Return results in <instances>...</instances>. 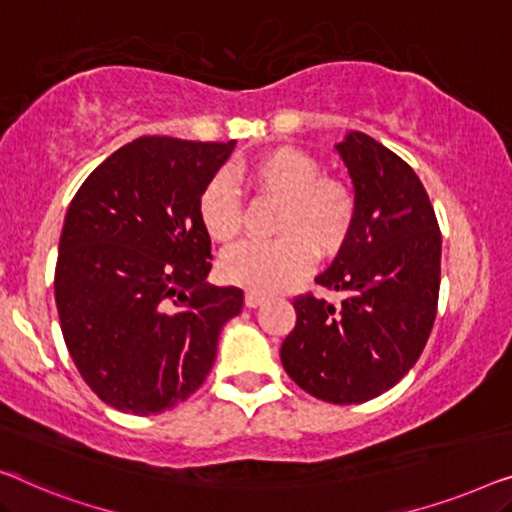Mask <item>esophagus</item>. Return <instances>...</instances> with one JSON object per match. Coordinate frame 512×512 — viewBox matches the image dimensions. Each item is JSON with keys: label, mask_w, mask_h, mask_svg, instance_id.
Here are the masks:
<instances>
[{"label": "esophagus", "mask_w": 512, "mask_h": 512, "mask_svg": "<svg viewBox=\"0 0 512 512\" xmlns=\"http://www.w3.org/2000/svg\"><path fill=\"white\" fill-rule=\"evenodd\" d=\"M262 304H264V294L253 292V290L246 292V306L248 308H257V306H262Z\"/></svg>", "instance_id": "1"}]
</instances>
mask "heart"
<instances>
[{
    "label": "heart",
    "instance_id": "heart-1",
    "mask_svg": "<svg viewBox=\"0 0 512 512\" xmlns=\"http://www.w3.org/2000/svg\"><path fill=\"white\" fill-rule=\"evenodd\" d=\"M255 192L280 201L273 241H243L220 259L229 283L253 292H278L311 269L313 255L341 253L357 220V194L336 176H320V164L304 150L276 148L246 169ZM201 225L211 239L232 241L241 232L243 206L227 176H215L199 197Z\"/></svg>",
    "mask_w": 512,
    "mask_h": 512
}]
</instances>
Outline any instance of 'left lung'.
Masks as SVG:
<instances>
[{
    "mask_svg": "<svg viewBox=\"0 0 512 512\" xmlns=\"http://www.w3.org/2000/svg\"><path fill=\"white\" fill-rule=\"evenodd\" d=\"M357 194V220L315 283L341 304L301 294L280 348L287 376L315 399L362 403L413 369L431 334L441 285V229L420 178L362 132L336 146Z\"/></svg>",
    "mask_w": 512,
    "mask_h": 512,
    "instance_id": "1",
    "label": "left lung"
}]
</instances>
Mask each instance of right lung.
Returning <instances> with one entry per match:
<instances>
[{
	"label": "right lung",
	"instance_id": "add662e5",
	"mask_svg": "<svg viewBox=\"0 0 512 512\" xmlns=\"http://www.w3.org/2000/svg\"><path fill=\"white\" fill-rule=\"evenodd\" d=\"M236 141L141 136L104 160L71 199L55 266L69 355L109 406L174 408L204 383L239 287L206 283L211 236L199 197Z\"/></svg>",
	"mask_w": 512,
	"mask_h": 512
}]
</instances>
